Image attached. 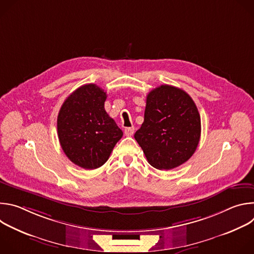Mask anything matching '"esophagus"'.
Returning a JSON list of instances; mask_svg holds the SVG:
<instances>
[{"label":"esophagus","mask_w":254,"mask_h":254,"mask_svg":"<svg viewBox=\"0 0 254 254\" xmlns=\"http://www.w3.org/2000/svg\"><path fill=\"white\" fill-rule=\"evenodd\" d=\"M133 132H134V127H126V128H125V134H126L127 136H130V135H132V134H133Z\"/></svg>","instance_id":"34e87169"}]
</instances>
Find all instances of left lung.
<instances>
[{"label":"left lung","mask_w":254,"mask_h":254,"mask_svg":"<svg viewBox=\"0 0 254 254\" xmlns=\"http://www.w3.org/2000/svg\"><path fill=\"white\" fill-rule=\"evenodd\" d=\"M144 120L134 138L149 164L171 170L195 153L201 135V119L191 96L178 87L161 85L147 96Z\"/></svg>","instance_id":"left-lung-1"}]
</instances>
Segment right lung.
Instances as JSON below:
<instances>
[{
	"mask_svg": "<svg viewBox=\"0 0 254 254\" xmlns=\"http://www.w3.org/2000/svg\"><path fill=\"white\" fill-rule=\"evenodd\" d=\"M106 96L96 84H84L66 98L58 114L61 148L72 163L85 170L101 167L123 136L104 110Z\"/></svg>",
	"mask_w": 254,
	"mask_h": 254,
	"instance_id": "add662e5",
	"label": "right lung"
}]
</instances>
